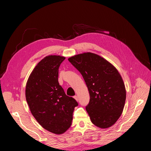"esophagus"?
<instances>
[{"label": "esophagus", "instance_id": "esophagus-1", "mask_svg": "<svg viewBox=\"0 0 151 151\" xmlns=\"http://www.w3.org/2000/svg\"><path fill=\"white\" fill-rule=\"evenodd\" d=\"M74 98L77 101H78V97H77V96H74Z\"/></svg>", "mask_w": 151, "mask_h": 151}]
</instances>
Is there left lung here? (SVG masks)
<instances>
[{
  "label": "left lung",
  "mask_w": 151,
  "mask_h": 151,
  "mask_svg": "<svg viewBox=\"0 0 151 151\" xmlns=\"http://www.w3.org/2000/svg\"><path fill=\"white\" fill-rule=\"evenodd\" d=\"M83 76L90 100L86 109L96 127L107 129L121 116L126 99V90L116 68L98 55L84 53L68 59Z\"/></svg>",
  "instance_id": "left-lung-1"
}]
</instances>
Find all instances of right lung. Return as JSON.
I'll return each instance as SVG.
<instances>
[{"label": "right lung", "instance_id": "right-lung-1", "mask_svg": "<svg viewBox=\"0 0 151 151\" xmlns=\"http://www.w3.org/2000/svg\"><path fill=\"white\" fill-rule=\"evenodd\" d=\"M64 57L49 55L31 73L26 86V99L39 124L55 134H62L72 124L76 99L67 96L58 81V68Z\"/></svg>", "mask_w": 151, "mask_h": 151}]
</instances>
